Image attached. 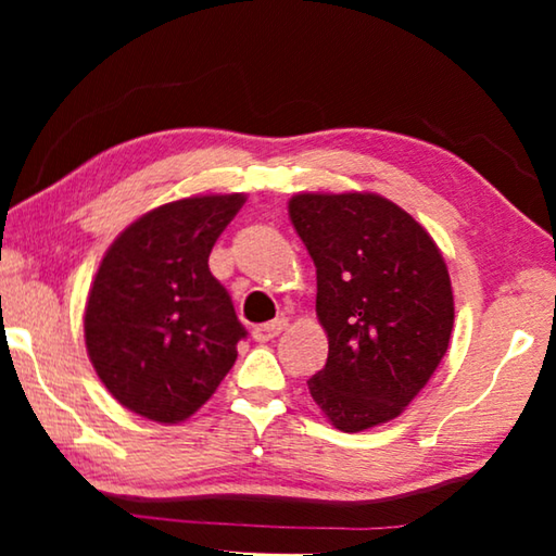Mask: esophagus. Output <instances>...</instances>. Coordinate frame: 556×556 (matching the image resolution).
<instances>
[{"mask_svg": "<svg viewBox=\"0 0 556 556\" xmlns=\"http://www.w3.org/2000/svg\"><path fill=\"white\" fill-rule=\"evenodd\" d=\"M285 328H287V318H275V321L252 328V338H255L257 343H267L285 331Z\"/></svg>", "mask_w": 556, "mask_h": 556, "instance_id": "esophagus-1", "label": "esophagus"}]
</instances>
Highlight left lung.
<instances>
[{"instance_id":"left-lung-1","label":"left lung","mask_w":556,"mask_h":556,"mask_svg":"<svg viewBox=\"0 0 556 556\" xmlns=\"http://www.w3.org/2000/svg\"><path fill=\"white\" fill-rule=\"evenodd\" d=\"M289 218L316 265L328 361L308 392L331 425L400 417L444 357L454 294L437 242L378 193H299Z\"/></svg>"}]
</instances>
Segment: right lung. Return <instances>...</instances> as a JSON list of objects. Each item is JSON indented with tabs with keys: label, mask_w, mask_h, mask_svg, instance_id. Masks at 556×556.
<instances>
[{
	"label": "right lung",
	"mask_w": 556,
	"mask_h": 556,
	"mask_svg": "<svg viewBox=\"0 0 556 556\" xmlns=\"http://www.w3.org/2000/svg\"><path fill=\"white\" fill-rule=\"evenodd\" d=\"M244 195H193L149 211L110 244L90 287L86 345L122 407L162 425L211 400L248 331L211 275L215 240Z\"/></svg>",
	"instance_id": "right-lung-1"
}]
</instances>
